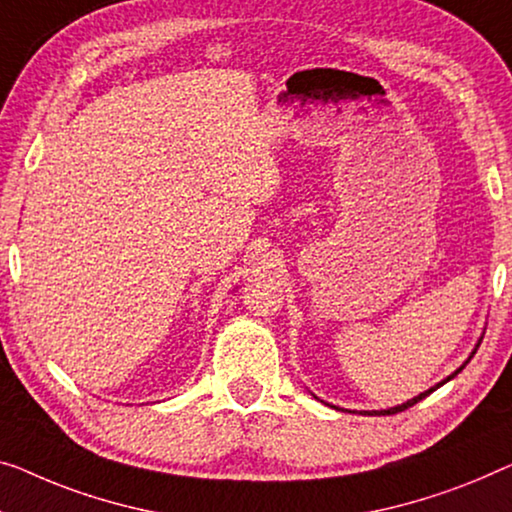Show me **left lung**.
<instances>
[{
	"label": "left lung",
	"mask_w": 512,
	"mask_h": 512,
	"mask_svg": "<svg viewBox=\"0 0 512 512\" xmlns=\"http://www.w3.org/2000/svg\"><path fill=\"white\" fill-rule=\"evenodd\" d=\"M469 363V361H467ZM467 363H464V365H467ZM464 365H462V368H464ZM462 368L460 370H457V372H462ZM457 372H453V375L451 377H448V379H444V381H441V384H446V381H451L455 375H457ZM441 384H437V386H434V388H430V391H425V393H421V395H418V398H414V400H409V402H404V404H400V407H393V409H384V411H365V414H381V416H386V414H398V411H404V409H409V407H414V404L416 402H421L423 398H425V395H430L432 391H437V388L441 386Z\"/></svg>",
	"instance_id": "1"
}]
</instances>
